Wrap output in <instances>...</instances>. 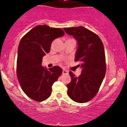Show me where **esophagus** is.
<instances>
[{"label":"esophagus","instance_id":"esophagus-1","mask_svg":"<svg viewBox=\"0 0 127 127\" xmlns=\"http://www.w3.org/2000/svg\"><path fill=\"white\" fill-rule=\"evenodd\" d=\"M68 73V72L67 70H65V69L63 70V74H64V75H67Z\"/></svg>","mask_w":127,"mask_h":127}]
</instances>
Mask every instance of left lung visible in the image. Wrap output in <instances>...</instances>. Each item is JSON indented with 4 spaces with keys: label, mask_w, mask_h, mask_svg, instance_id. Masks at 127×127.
Masks as SVG:
<instances>
[{
    "label": "left lung",
    "mask_w": 127,
    "mask_h": 127,
    "mask_svg": "<svg viewBox=\"0 0 127 127\" xmlns=\"http://www.w3.org/2000/svg\"><path fill=\"white\" fill-rule=\"evenodd\" d=\"M64 30L77 40L75 61L81 63L78 66L82 68L78 78L69 72L72 80L67 85V94L73 101L85 103L95 97L105 76L104 46L98 35L82 26L64 28Z\"/></svg>",
    "instance_id": "8db88e82"
}]
</instances>
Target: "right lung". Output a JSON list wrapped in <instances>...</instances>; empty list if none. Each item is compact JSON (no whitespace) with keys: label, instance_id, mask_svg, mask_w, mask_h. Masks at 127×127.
I'll return each mask as SVG.
<instances>
[{"label":"right lung","instance_id":"add662e5","mask_svg":"<svg viewBox=\"0 0 127 127\" xmlns=\"http://www.w3.org/2000/svg\"><path fill=\"white\" fill-rule=\"evenodd\" d=\"M64 35L59 28L38 25L22 37L18 48L17 75L24 93L34 101H42L51 94L52 86L62 73L59 66L47 69L43 57L50 51L52 42Z\"/></svg>","mask_w":127,"mask_h":127}]
</instances>
